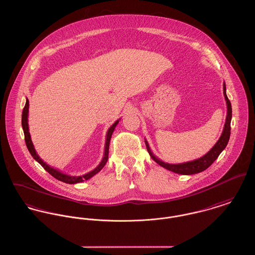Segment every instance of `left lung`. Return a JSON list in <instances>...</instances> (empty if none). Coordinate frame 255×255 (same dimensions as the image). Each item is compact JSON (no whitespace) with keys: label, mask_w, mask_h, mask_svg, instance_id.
Listing matches in <instances>:
<instances>
[{"label":"left lung","mask_w":255,"mask_h":255,"mask_svg":"<svg viewBox=\"0 0 255 255\" xmlns=\"http://www.w3.org/2000/svg\"><path fill=\"white\" fill-rule=\"evenodd\" d=\"M226 83L224 82V96L227 102V107H228V115L226 118V124L223 129V132L217 143L215 144L214 147H212L206 154H204L201 158H198L196 160L188 161L184 163H178V164H170L166 163L164 161L160 160L157 158L149 148L148 143L147 140H145L146 147H147V151L150 155V157L155 161L157 164H159L161 167L174 172L175 174H194L201 173L202 171L206 170L212 163L214 162L218 156L221 154V152L226 148L229 141V136H230V123H231V117H232V108H231V104L228 100L227 92H226Z\"/></svg>","instance_id":"1"}]
</instances>
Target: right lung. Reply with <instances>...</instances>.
Masks as SVG:
<instances>
[{
    "instance_id": "obj_1",
    "label": "right lung",
    "mask_w": 255,
    "mask_h": 255,
    "mask_svg": "<svg viewBox=\"0 0 255 255\" xmlns=\"http://www.w3.org/2000/svg\"><path fill=\"white\" fill-rule=\"evenodd\" d=\"M27 114H28V100L27 99L26 101V105H25V108L23 109V112H22V127H23V130H24V134H25V141H26V145H27V149L29 151V153L31 154V156L37 161L41 166L49 173L50 174H52L54 176V178L60 180V181H63L65 183H69V184H76V183H80L82 182L84 180H87L89 178H91L92 176H94L95 174H98L104 167L105 165L107 164L108 159V151H109V143H110V139H111V136L112 133L116 128V126L118 125V123L120 121L117 120L109 128H108V133H107V139H106V146H105V154H104V157L101 161V163L95 168L93 171L87 173V174H83V175H80V176H72V175H68L66 174H63L61 172H59L58 170L54 169L53 167L49 166L46 162L41 159L39 157V155L37 154L34 146L31 142V138H30V134L28 131V124H27Z\"/></svg>"
}]
</instances>
